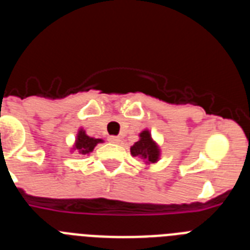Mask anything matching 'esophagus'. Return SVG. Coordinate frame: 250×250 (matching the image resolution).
Wrapping results in <instances>:
<instances>
[{
    "mask_svg": "<svg viewBox=\"0 0 250 250\" xmlns=\"http://www.w3.org/2000/svg\"><path fill=\"white\" fill-rule=\"evenodd\" d=\"M107 140H109L110 143H112V144H119V143H120V138H118V136H109Z\"/></svg>",
    "mask_w": 250,
    "mask_h": 250,
    "instance_id": "obj_1",
    "label": "esophagus"
}]
</instances>
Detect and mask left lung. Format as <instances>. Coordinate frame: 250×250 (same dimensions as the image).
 Listing matches in <instances>:
<instances>
[{"label":"left lung","mask_w":250,"mask_h":250,"mask_svg":"<svg viewBox=\"0 0 250 250\" xmlns=\"http://www.w3.org/2000/svg\"><path fill=\"white\" fill-rule=\"evenodd\" d=\"M139 141L130 147L132 156L141 158L146 164H155L160 159V147L156 144L149 130H144L139 134Z\"/></svg>","instance_id":"8db88e82"}]
</instances>
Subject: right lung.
Returning a JSON list of instances; mask_svg holds the SVG:
<instances>
[{
  "mask_svg": "<svg viewBox=\"0 0 250 250\" xmlns=\"http://www.w3.org/2000/svg\"><path fill=\"white\" fill-rule=\"evenodd\" d=\"M100 143H104L103 139H96L91 138L85 132V130L80 129L77 131L76 140H75V144L72 146V151H77L81 155H86V154H90L92 150L95 149V146Z\"/></svg>",
  "mask_w": 250,
  "mask_h": 250,
  "instance_id": "obj_1",
  "label": "right lung"
}]
</instances>
